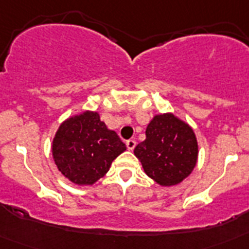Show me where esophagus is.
I'll list each match as a JSON object with an SVG mask.
<instances>
[{
  "instance_id": "1",
  "label": "esophagus",
  "mask_w": 249,
  "mask_h": 249,
  "mask_svg": "<svg viewBox=\"0 0 249 249\" xmlns=\"http://www.w3.org/2000/svg\"><path fill=\"white\" fill-rule=\"evenodd\" d=\"M126 146H127V148L129 149V151H132V149L136 147V141L135 140H128L126 142Z\"/></svg>"
}]
</instances>
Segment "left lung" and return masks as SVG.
<instances>
[{
  "label": "left lung",
  "mask_w": 249,
  "mask_h": 249,
  "mask_svg": "<svg viewBox=\"0 0 249 249\" xmlns=\"http://www.w3.org/2000/svg\"><path fill=\"white\" fill-rule=\"evenodd\" d=\"M133 152L148 177L169 187L181 183L192 173L198 158V143L188 123L172 113L156 114L146 128V140Z\"/></svg>",
  "instance_id": "1"
}]
</instances>
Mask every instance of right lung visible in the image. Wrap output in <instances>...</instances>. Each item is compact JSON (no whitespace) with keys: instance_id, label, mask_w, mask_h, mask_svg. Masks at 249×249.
I'll list each match as a JSON object with an SVG mask.
<instances>
[{"instance_id":"1","label":"right lung","mask_w":249,"mask_h":249,"mask_svg":"<svg viewBox=\"0 0 249 249\" xmlns=\"http://www.w3.org/2000/svg\"><path fill=\"white\" fill-rule=\"evenodd\" d=\"M126 144L107 128L97 112L85 111L67 118L57 129L52 156L57 168L78 186H91L108 172Z\"/></svg>"}]
</instances>
